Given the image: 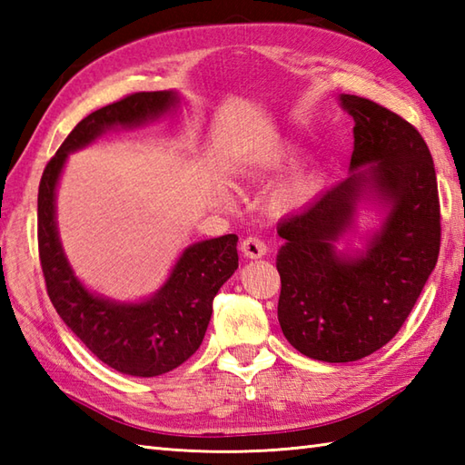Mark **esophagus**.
<instances>
[{"mask_svg": "<svg viewBox=\"0 0 465 465\" xmlns=\"http://www.w3.org/2000/svg\"><path fill=\"white\" fill-rule=\"evenodd\" d=\"M242 253L250 260H258L268 253V245H265L260 238H253V235H250V238H245L242 242Z\"/></svg>", "mask_w": 465, "mask_h": 465, "instance_id": "34e87169", "label": "esophagus"}]
</instances>
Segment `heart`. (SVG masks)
Masks as SVG:
<instances>
[{"label": "heart", "mask_w": 465, "mask_h": 465, "mask_svg": "<svg viewBox=\"0 0 465 465\" xmlns=\"http://www.w3.org/2000/svg\"><path fill=\"white\" fill-rule=\"evenodd\" d=\"M293 152L290 150H273L268 153H260V155H252L250 160H245L240 167V173L243 177H258L268 172H275L283 167L285 163L292 162ZM318 177L312 173H300L295 175L292 182L285 183L282 190L275 193L273 197V207L278 212H290L293 207H298L305 203L310 197L318 192ZM217 195H220L222 202H230V195H227L225 187H220L217 190Z\"/></svg>", "instance_id": "obj_1"}]
</instances>
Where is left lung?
I'll return each instance as SVG.
<instances>
[{"label":"left lung","mask_w":465,"mask_h":465,"mask_svg":"<svg viewBox=\"0 0 465 465\" xmlns=\"http://www.w3.org/2000/svg\"><path fill=\"white\" fill-rule=\"evenodd\" d=\"M353 122L350 175L278 227V320L295 350L345 363L383 348L416 305L440 253L433 160L420 132L365 97L341 94ZM361 209L381 225L349 242Z\"/></svg>","instance_id":"obj_1"}]
</instances>
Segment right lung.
<instances>
[{"mask_svg":"<svg viewBox=\"0 0 465 465\" xmlns=\"http://www.w3.org/2000/svg\"><path fill=\"white\" fill-rule=\"evenodd\" d=\"M177 105L173 90L140 92L84 117L45 165L37 193V243L49 300L97 360L135 378L172 371L200 348L215 293L238 270V235L187 245L150 298L117 302L87 290L75 275L59 240L55 192L69 153L117 127L160 120Z\"/></svg>","mask_w":465,"mask_h":465,"instance_id":"right-lung-1","label":"right lung"}]
</instances>
